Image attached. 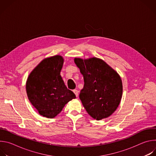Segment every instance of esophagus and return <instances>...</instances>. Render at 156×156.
Returning <instances> with one entry per match:
<instances>
[{"label": "esophagus", "mask_w": 156, "mask_h": 156, "mask_svg": "<svg viewBox=\"0 0 156 156\" xmlns=\"http://www.w3.org/2000/svg\"><path fill=\"white\" fill-rule=\"evenodd\" d=\"M73 91V93H75V96H76V97H78V91L76 90H74Z\"/></svg>", "instance_id": "34e87169"}]
</instances>
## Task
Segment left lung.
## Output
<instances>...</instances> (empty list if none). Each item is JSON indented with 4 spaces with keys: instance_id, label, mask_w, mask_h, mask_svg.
Masks as SVG:
<instances>
[{
    "instance_id": "1",
    "label": "left lung",
    "mask_w": 156,
    "mask_h": 156,
    "mask_svg": "<svg viewBox=\"0 0 156 156\" xmlns=\"http://www.w3.org/2000/svg\"><path fill=\"white\" fill-rule=\"evenodd\" d=\"M74 62L84 78L79 97L86 112L97 120L108 117L116 110L122 99L123 86L120 75L97 57L75 58Z\"/></svg>"
}]
</instances>
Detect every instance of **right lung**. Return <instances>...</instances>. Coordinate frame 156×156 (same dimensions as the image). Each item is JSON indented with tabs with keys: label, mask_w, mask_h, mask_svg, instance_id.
<instances>
[{
	"label": "right lung",
	"mask_w": 156,
	"mask_h": 156,
	"mask_svg": "<svg viewBox=\"0 0 156 156\" xmlns=\"http://www.w3.org/2000/svg\"><path fill=\"white\" fill-rule=\"evenodd\" d=\"M63 61L60 55L44 58L28 77L26 90L28 99L43 117L54 118L65 104L76 98L60 76Z\"/></svg>",
	"instance_id": "obj_1"
}]
</instances>
